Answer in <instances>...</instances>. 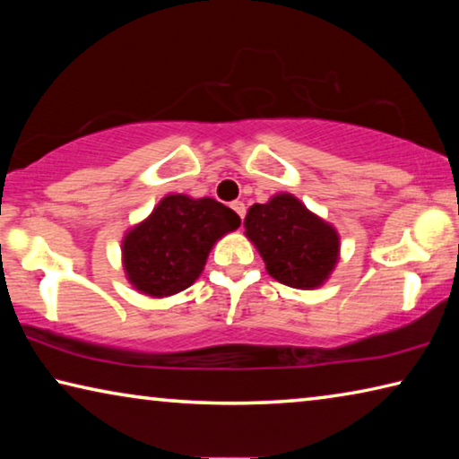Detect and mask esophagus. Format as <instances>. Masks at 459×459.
I'll return each instance as SVG.
<instances>
[{"label":"esophagus","mask_w":459,"mask_h":459,"mask_svg":"<svg viewBox=\"0 0 459 459\" xmlns=\"http://www.w3.org/2000/svg\"><path fill=\"white\" fill-rule=\"evenodd\" d=\"M230 208H232V211H235V212L240 216V221L245 219V214H247V206H245V202L235 200V202H232V204H230Z\"/></svg>","instance_id":"esophagus-1"}]
</instances>
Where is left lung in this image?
Here are the masks:
<instances>
[{
  "label": "left lung",
  "mask_w": 459,
  "mask_h": 459,
  "mask_svg": "<svg viewBox=\"0 0 459 459\" xmlns=\"http://www.w3.org/2000/svg\"><path fill=\"white\" fill-rule=\"evenodd\" d=\"M245 237L265 261L267 273L295 290L322 287L340 261L336 227L290 192L248 208Z\"/></svg>",
  "instance_id": "left-lung-1"
}]
</instances>
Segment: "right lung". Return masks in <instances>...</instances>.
I'll use <instances>...</instances> for the list:
<instances>
[{"label": "right lung", "instance_id": "right-lung-1", "mask_svg": "<svg viewBox=\"0 0 459 459\" xmlns=\"http://www.w3.org/2000/svg\"><path fill=\"white\" fill-rule=\"evenodd\" d=\"M238 227V214L219 200L166 194L121 238L127 281L147 298H172L196 281L212 247Z\"/></svg>", "mask_w": 459, "mask_h": 459}]
</instances>
